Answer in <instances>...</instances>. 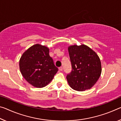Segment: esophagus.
<instances>
[{
  "mask_svg": "<svg viewBox=\"0 0 121 121\" xmlns=\"http://www.w3.org/2000/svg\"><path fill=\"white\" fill-rule=\"evenodd\" d=\"M59 70L62 71V70H63V68H62V67H60L59 68Z\"/></svg>",
  "mask_w": 121,
  "mask_h": 121,
  "instance_id": "1",
  "label": "esophagus"
}]
</instances>
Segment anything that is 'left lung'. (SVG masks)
<instances>
[{
	"label": "left lung",
	"mask_w": 121,
	"mask_h": 121,
	"mask_svg": "<svg viewBox=\"0 0 121 121\" xmlns=\"http://www.w3.org/2000/svg\"><path fill=\"white\" fill-rule=\"evenodd\" d=\"M68 49L72 68L66 76L69 85L77 91L91 89L102 71L99 56L85 45L70 46Z\"/></svg>",
	"instance_id": "1"
}]
</instances>
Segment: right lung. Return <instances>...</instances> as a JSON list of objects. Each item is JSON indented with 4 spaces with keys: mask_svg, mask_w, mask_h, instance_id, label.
Segmentation results:
<instances>
[{
    "mask_svg": "<svg viewBox=\"0 0 121 121\" xmlns=\"http://www.w3.org/2000/svg\"><path fill=\"white\" fill-rule=\"evenodd\" d=\"M19 68L25 79L36 88L47 86L58 71L49 56L48 48L39 44L32 46L23 53Z\"/></svg>",
    "mask_w": 121,
    "mask_h": 121,
    "instance_id": "right-lung-1",
    "label": "right lung"
}]
</instances>
